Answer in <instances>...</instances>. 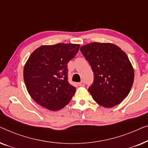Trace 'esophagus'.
<instances>
[{
  "mask_svg": "<svg viewBox=\"0 0 148 148\" xmlns=\"http://www.w3.org/2000/svg\"><path fill=\"white\" fill-rule=\"evenodd\" d=\"M78 85L79 86H85V82H84V81H82V82L78 83Z\"/></svg>",
  "mask_w": 148,
  "mask_h": 148,
  "instance_id": "34e87169",
  "label": "esophagus"
}]
</instances>
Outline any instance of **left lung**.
Wrapping results in <instances>:
<instances>
[{
  "instance_id": "1",
  "label": "left lung",
  "mask_w": 148,
  "mask_h": 148,
  "mask_svg": "<svg viewBox=\"0 0 148 148\" xmlns=\"http://www.w3.org/2000/svg\"><path fill=\"white\" fill-rule=\"evenodd\" d=\"M94 72L88 89L95 102L105 108L120 104L130 92L134 69L126 53L112 43L92 42L80 47Z\"/></svg>"
}]
</instances>
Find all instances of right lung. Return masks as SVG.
Returning <instances> with one entry per match:
<instances>
[{
	"mask_svg": "<svg viewBox=\"0 0 148 148\" xmlns=\"http://www.w3.org/2000/svg\"><path fill=\"white\" fill-rule=\"evenodd\" d=\"M79 44L58 43L36 49L25 62L23 79L30 96L48 110L56 111L69 103L76 88L68 82L67 64Z\"/></svg>",
	"mask_w": 148,
	"mask_h": 148,
	"instance_id": "add662e5",
	"label": "right lung"
}]
</instances>
